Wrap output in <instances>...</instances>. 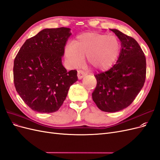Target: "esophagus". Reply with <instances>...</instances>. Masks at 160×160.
<instances>
[{"label": "esophagus", "instance_id": "esophagus-1", "mask_svg": "<svg viewBox=\"0 0 160 160\" xmlns=\"http://www.w3.org/2000/svg\"><path fill=\"white\" fill-rule=\"evenodd\" d=\"M85 75L86 72L83 71H78V72H77V77H78L79 79H81L82 78H83Z\"/></svg>", "mask_w": 160, "mask_h": 160}]
</instances>
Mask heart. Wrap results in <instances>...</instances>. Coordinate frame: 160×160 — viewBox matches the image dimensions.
Segmentation results:
<instances>
[{
  "instance_id": "obj_1",
  "label": "heart",
  "mask_w": 160,
  "mask_h": 160,
  "mask_svg": "<svg viewBox=\"0 0 160 160\" xmlns=\"http://www.w3.org/2000/svg\"><path fill=\"white\" fill-rule=\"evenodd\" d=\"M120 49L119 41L115 36L97 32H87L77 36L72 45H67L65 59L72 67L81 64L83 59L98 70H105L117 59Z\"/></svg>"
}]
</instances>
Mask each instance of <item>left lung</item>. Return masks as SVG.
<instances>
[{"instance_id": "left-lung-1", "label": "left lung", "mask_w": 160, "mask_h": 160, "mask_svg": "<svg viewBox=\"0 0 160 160\" xmlns=\"http://www.w3.org/2000/svg\"><path fill=\"white\" fill-rule=\"evenodd\" d=\"M121 41L122 49L116 64L95 77L97 86L92 98L98 108L116 112L132 104L146 80V60L138 42L117 29H110Z\"/></svg>"}]
</instances>
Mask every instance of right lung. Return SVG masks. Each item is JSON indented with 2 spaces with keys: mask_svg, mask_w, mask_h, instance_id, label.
I'll return each mask as SVG.
<instances>
[{
  "mask_svg": "<svg viewBox=\"0 0 160 160\" xmlns=\"http://www.w3.org/2000/svg\"><path fill=\"white\" fill-rule=\"evenodd\" d=\"M71 28H45L27 39L14 61V83L28 107L38 113L55 112L65 100L77 71L62 64Z\"/></svg>",
  "mask_w": 160,
  "mask_h": 160,
  "instance_id": "add662e5",
  "label": "right lung"
}]
</instances>
